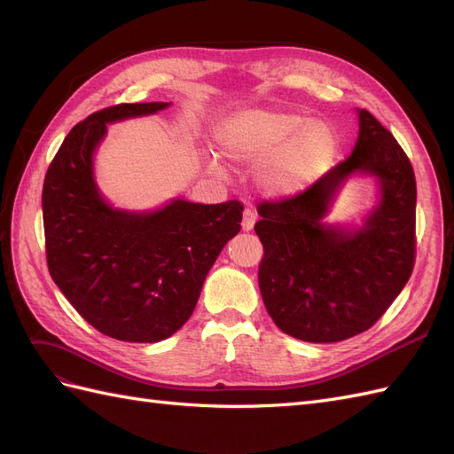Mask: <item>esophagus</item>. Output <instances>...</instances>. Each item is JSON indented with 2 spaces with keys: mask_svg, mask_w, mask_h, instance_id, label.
I'll return each mask as SVG.
<instances>
[{
  "mask_svg": "<svg viewBox=\"0 0 454 454\" xmlns=\"http://www.w3.org/2000/svg\"><path fill=\"white\" fill-rule=\"evenodd\" d=\"M255 222H257L255 212L250 210V208L244 210V215H242V229H244V231H252L254 225H255Z\"/></svg>",
  "mask_w": 454,
  "mask_h": 454,
  "instance_id": "34e87169",
  "label": "esophagus"
}]
</instances>
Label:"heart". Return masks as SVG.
Masks as SVG:
<instances>
[{
    "mask_svg": "<svg viewBox=\"0 0 454 454\" xmlns=\"http://www.w3.org/2000/svg\"><path fill=\"white\" fill-rule=\"evenodd\" d=\"M223 153L242 167H257L259 180L274 195H297L335 167L340 140L325 121L292 109H246L217 130Z\"/></svg>",
    "mask_w": 454,
    "mask_h": 454,
    "instance_id": "heart-1",
    "label": "heart"
}]
</instances>
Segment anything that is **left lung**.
Listing matches in <instances>:
<instances>
[{"instance_id": "8db88e82", "label": "left lung", "mask_w": 454, "mask_h": 454, "mask_svg": "<svg viewBox=\"0 0 454 454\" xmlns=\"http://www.w3.org/2000/svg\"><path fill=\"white\" fill-rule=\"evenodd\" d=\"M352 153L301 193L257 206L263 244L259 290L284 333L337 342L377 324L400 295L417 257V182L390 130L360 109ZM354 171L380 177L383 199L366 227L342 233L321 223L336 189Z\"/></svg>"}]
</instances>
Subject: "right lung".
<instances>
[{"instance_id": "obj_1", "label": "right lung", "mask_w": 454, "mask_h": 454, "mask_svg": "<svg viewBox=\"0 0 454 454\" xmlns=\"http://www.w3.org/2000/svg\"><path fill=\"white\" fill-rule=\"evenodd\" d=\"M167 102L117 104L70 130L43 182L45 254L51 277L100 333L157 342L193 314L206 274L240 231L239 200H174L151 214L114 210L92 177V153L107 122L151 115Z\"/></svg>"}]
</instances>
